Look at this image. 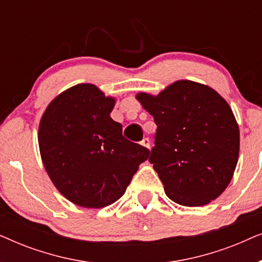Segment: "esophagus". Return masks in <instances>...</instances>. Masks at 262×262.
Returning a JSON list of instances; mask_svg holds the SVG:
<instances>
[{"label": "esophagus", "instance_id": "1", "mask_svg": "<svg viewBox=\"0 0 262 262\" xmlns=\"http://www.w3.org/2000/svg\"><path fill=\"white\" fill-rule=\"evenodd\" d=\"M141 144H142L143 146H145V148H148V149H150V139H149L148 137L143 138V141L141 142Z\"/></svg>", "mask_w": 262, "mask_h": 262}]
</instances>
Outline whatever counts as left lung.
I'll return each instance as SVG.
<instances>
[{
	"label": "left lung",
	"mask_w": 262,
	"mask_h": 262,
	"mask_svg": "<svg viewBox=\"0 0 262 262\" xmlns=\"http://www.w3.org/2000/svg\"><path fill=\"white\" fill-rule=\"evenodd\" d=\"M136 99L157 125L149 162L173 202L203 206L230 184L239 152V130L229 103L209 85L177 81L160 94Z\"/></svg>",
	"instance_id": "8db88e82"
}]
</instances>
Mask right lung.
<instances>
[{
    "label": "right lung",
    "instance_id": "right-lung-1",
    "mask_svg": "<svg viewBox=\"0 0 262 262\" xmlns=\"http://www.w3.org/2000/svg\"><path fill=\"white\" fill-rule=\"evenodd\" d=\"M116 99L81 83L56 96L42 114L38 142L56 188L71 203L101 209L121 198L150 151L127 141L111 118Z\"/></svg>",
    "mask_w": 262,
    "mask_h": 262
}]
</instances>
